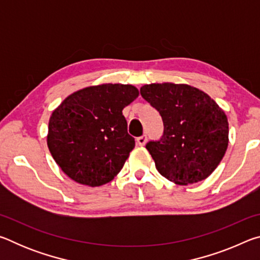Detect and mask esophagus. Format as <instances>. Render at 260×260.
Instances as JSON below:
<instances>
[{
    "instance_id": "esophagus-1",
    "label": "esophagus",
    "mask_w": 260,
    "mask_h": 260,
    "mask_svg": "<svg viewBox=\"0 0 260 260\" xmlns=\"http://www.w3.org/2000/svg\"><path fill=\"white\" fill-rule=\"evenodd\" d=\"M136 142H138V144L139 146H144V144L147 143V136L146 135H142V136H140V138H138L136 139Z\"/></svg>"
}]
</instances>
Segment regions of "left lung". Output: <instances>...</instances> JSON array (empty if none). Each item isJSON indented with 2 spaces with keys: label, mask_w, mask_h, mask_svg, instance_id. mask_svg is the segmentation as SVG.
I'll return each mask as SVG.
<instances>
[{
  "label": "left lung",
  "mask_w": 260,
  "mask_h": 260,
  "mask_svg": "<svg viewBox=\"0 0 260 260\" xmlns=\"http://www.w3.org/2000/svg\"><path fill=\"white\" fill-rule=\"evenodd\" d=\"M140 93L164 122L161 139L146 146L158 172L181 186L208 178L228 147L223 110L204 91L186 83H150L141 87Z\"/></svg>",
  "instance_id": "obj_1"
}]
</instances>
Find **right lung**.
Returning a JSON list of instances; mask_svg holds the SVG:
<instances>
[{
	"label": "right lung",
	"mask_w": 260,
	"mask_h": 260,
	"mask_svg": "<svg viewBox=\"0 0 260 260\" xmlns=\"http://www.w3.org/2000/svg\"><path fill=\"white\" fill-rule=\"evenodd\" d=\"M138 96L132 85L103 83L74 91L52 111L47 144L70 179L99 187L120 172L135 147L122 109Z\"/></svg>",
	"instance_id": "1"
}]
</instances>
